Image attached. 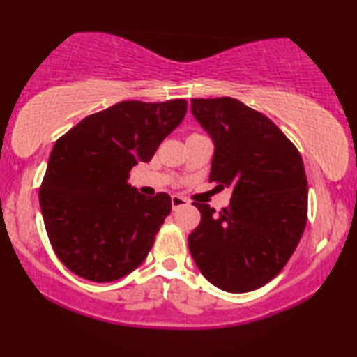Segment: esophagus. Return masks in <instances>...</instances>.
Listing matches in <instances>:
<instances>
[{
  "instance_id": "esophagus-1",
  "label": "esophagus",
  "mask_w": 357,
  "mask_h": 357,
  "mask_svg": "<svg viewBox=\"0 0 357 357\" xmlns=\"http://www.w3.org/2000/svg\"><path fill=\"white\" fill-rule=\"evenodd\" d=\"M189 204L188 199L181 197V195H173L172 197V205H173V210H176L179 207H185V205Z\"/></svg>"
}]
</instances>
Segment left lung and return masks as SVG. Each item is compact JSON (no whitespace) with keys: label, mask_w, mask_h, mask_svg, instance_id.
<instances>
[{"label":"left lung","mask_w":357,"mask_h":357,"mask_svg":"<svg viewBox=\"0 0 357 357\" xmlns=\"http://www.w3.org/2000/svg\"><path fill=\"white\" fill-rule=\"evenodd\" d=\"M215 144L210 181L231 185L215 212L194 202L200 223L188 243L200 273L228 293L267 284L288 264L307 222V178L296 145L272 119L231 97L190 98Z\"/></svg>","instance_id":"1"}]
</instances>
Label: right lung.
Wrapping results in <instances>:
<instances>
[{
	"mask_svg": "<svg viewBox=\"0 0 357 357\" xmlns=\"http://www.w3.org/2000/svg\"><path fill=\"white\" fill-rule=\"evenodd\" d=\"M188 112L183 98L119 102L53 145L38 197L54 254L85 280L108 283L144 262L172 212V197H145L128 183Z\"/></svg>",
	"mask_w": 357,
	"mask_h": 357,
	"instance_id": "add662e5",
	"label": "right lung"
}]
</instances>
